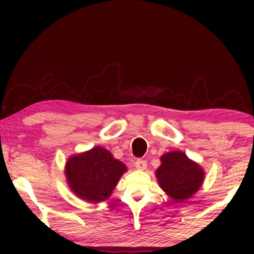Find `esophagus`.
<instances>
[{"label": "esophagus", "mask_w": 254, "mask_h": 254, "mask_svg": "<svg viewBox=\"0 0 254 254\" xmlns=\"http://www.w3.org/2000/svg\"><path fill=\"white\" fill-rule=\"evenodd\" d=\"M135 168L138 170H144L147 168V161H144V159H136L135 161Z\"/></svg>", "instance_id": "34e87169"}]
</instances>
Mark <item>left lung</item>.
I'll return each instance as SVG.
<instances>
[{
    "label": "left lung",
    "mask_w": 254,
    "mask_h": 254,
    "mask_svg": "<svg viewBox=\"0 0 254 254\" xmlns=\"http://www.w3.org/2000/svg\"><path fill=\"white\" fill-rule=\"evenodd\" d=\"M161 161L156 171L159 186L176 202H183L200 189L204 177L202 169L184 152H168Z\"/></svg>",
    "instance_id": "obj_1"
}]
</instances>
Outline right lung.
I'll list each match as a JSON object with an SVG mask.
<instances>
[{
  "instance_id": "add662e5",
  "label": "right lung",
  "mask_w": 254,
  "mask_h": 254,
  "mask_svg": "<svg viewBox=\"0 0 254 254\" xmlns=\"http://www.w3.org/2000/svg\"><path fill=\"white\" fill-rule=\"evenodd\" d=\"M126 165L111 152L96 147L69 158L65 168L68 184L76 195L91 202H100L111 195Z\"/></svg>"
}]
</instances>
